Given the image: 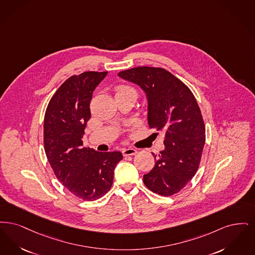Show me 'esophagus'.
<instances>
[{"label": "esophagus", "mask_w": 255, "mask_h": 255, "mask_svg": "<svg viewBox=\"0 0 255 255\" xmlns=\"http://www.w3.org/2000/svg\"><path fill=\"white\" fill-rule=\"evenodd\" d=\"M123 155L124 156H130L135 155L137 153V150L135 148H124L122 150Z\"/></svg>", "instance_id": "34e87169"}]
</instances>
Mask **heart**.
Masks as SVG:
<instances>
[{
  "label": "heart",
  "instance_id": "obj_1",
  "mask_svg": "<svg viewBox=\"0 0 255 255\" xmlns=\"http://www.w3.org/2000/svg\"><path fill=\"white\" fill-rule=\"evenodd\" d=\"M127 94H131L135 98L137 97V91H136V89H133L132 87H129L127 85H120L115 89L116 97L127 95Z\"/></svg>",
  "mask_w": 255,
  "mask_h": 255
}]
</instances>
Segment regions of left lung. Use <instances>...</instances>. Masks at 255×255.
<instances>
[{
    "mask_svg": "<svg viewBox=\"0 0 255 255\" xmlns=\"http://www.w3.org/2000/svg\"><path fill=\"white\" fill-rule=\"evenodd\" d=\"M118 75L144 90L148 127L165 134V149L154 155L155 165L144 174V184L159 195H173L193 178L201 162L206 128L197 101L191 90L165 68L133 67Z\"/></svg>",
    "mask_w": 255,
    "mask_h": 255,
    "instance_id": "8db88e82",
    "label": "left lung"
}]
</instances>
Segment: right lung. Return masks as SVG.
<instances>
[{"label": "right lung", "mask_w": 255, "mask_h": 255, "mask_svg": "<svg viewBox=\"0 0 255 255\" xmlns=\"http://www.w3.org/2000/svg\"><path fill=\"white\" fill-rule=\"evenodd\" d=\"M108 71H87L66 80L49 101L44 122L45 155L57 179L78 198L104 196L113 183L119 151L99 152L84 146L82 138L90 119L94 89Z\"/></svg>", "instance_id": "1"}]
</instances>
